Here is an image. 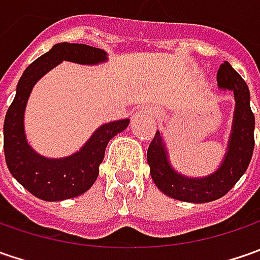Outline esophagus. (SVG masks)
<instances>
[{
	"mask_svg": "<svg viewBox=\"0 0 260 260\" xmlns=\"http://www.w3.org/2000/svg\"><path fill=\"white\" fill-rule=\"evenodd\" d=\"M150 115H153V117H157V113L153 111V110H150Z\"/></svg>",
	"mask_w": 260,
	"mask_h": 260,
	"instance_id": "obj_1",
	"label": "esophagus"
}]
</instances>
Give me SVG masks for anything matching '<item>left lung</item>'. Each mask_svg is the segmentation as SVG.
<instances>
[{"instance_id": "left-lung-1", "label": "left lung", "mask_w": 260, "mask_h": 260, "mask_svg": "<svg viewBox=\"0 0 260 260\" xmlns=\"http://www.w3.org/2000/svg\"><path fill=\"white\" fill-rule=\"evenodd\" d=\"M217 85L223 91H232L236 104L225 155L213 174L191 178L175 171L159 130L147 149V164L153 182L164 194L174 200L194 204L218 200L235 186L250 164L255 147V115L250 110L249 88L229 62L218 68Z\"/></svg>"}]
</instances>
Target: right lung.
Here are the masks:
<instances>
[{"instance_id": "obj_1", "label": "right lung", "mask_w": 260, "mask_h": 260, "mask_svg": "<svg viewBox=\"0 0 260 260\" xmlns=\"http://www.w3.org/2000/svg\"><path fill=\"white\" fill-rule=\"evenodd\" d=\"M63 60L100 65L108 60V56L103 49L88 45L66 42L55 45L23 72L4 120L7 166L28 192L45 201H63L86 192L96 181L108 142L130 123L124 118L100 125L78 152L65 157H46L37 153L25 137V105L37 81Z\"/></svg>"}]
</instances>
